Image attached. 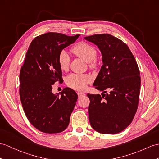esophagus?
Wrapping results in <instances>:
<instances>
[{
  "mask_svg": "<svg viewBox=\"0 0 159 159\" xmlns=\"http://www.w3.org/2000/svg\"><path fill=\"white\" fill-rule=\"evenodd\" d=\"M77 95H78V97L79 98H80V97H82V96H85V94L84 92H78L77 93Z\"/></svg>",
  "mask_w": 159,
  "mask_h": 159,
  "instance_id": "34e87169",
  "label": "esophagus"
}]
</instances>
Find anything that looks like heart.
I'll return each mask as SVG.
<instances>
[{
	"label": "heart",
	"instance_id": "1",
	"mask_svg": "<svg viewBox=\"0 0 159 159\" xmlns=\"http://www.w3.org/2000/svg\"><path fill=\"white\" fill-rule=\"evenodd\" d=\"M71 52L80 59L88 63L90 69H94L98 66V61L96 59L97 50L92 45L86 42H77L71 48ZM58 63L62 71H67L70 66V57L67 52L62 50L58 55ZM67 86L75 90H83L87 85L91 82V77L87 74H77L71 73L69 75L66 80Z\"/></svg>",
	"mask_w": 159,
	"mask_h": 159
}]
</instances>
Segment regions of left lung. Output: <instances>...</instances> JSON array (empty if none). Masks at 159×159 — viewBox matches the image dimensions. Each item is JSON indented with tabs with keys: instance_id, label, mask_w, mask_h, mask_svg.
Segmentation results:
<instances>
[{
	"instance_id": "8db88e82",
	"label": "left lung",
	"mask_w": 159,
	"mask_h": 159,
	"mask_svg": "<svg viewBox=\"0 0 159 159\" xmlns=\"http://www.w3.org/2000/svg\"><path fill=\"white\" fill-rule=\"evenodd\" d=\"M85 39L98 46L103 62L94 86L104 94H87L91 126L100 134L119 133L133 121L138 109L141 80L137 62L127 45L111 34Z\"/></svg>"
}]
</instances>
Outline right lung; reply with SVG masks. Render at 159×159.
Masks as SVG:
<instances>
[{
	"label": "right lung",
	"instance_id": "add662e5",
	"mask_svg": "<svg viewBox=\"0 0 159 159\" xmlns=\"http://www.w3.org/2000/svg\"><path fill=\"white\" fill-rule=\"evenodd\" d=\"M80 36L48 32L36 36L30 44L19 73V96L24 113L37 129L46 134L67 128L77 100L72 89L53 94V84L63 82L58 55Z\"/></svg>",
	"mask_w": 159,
	"mask_h": 159
}]
</instances>
